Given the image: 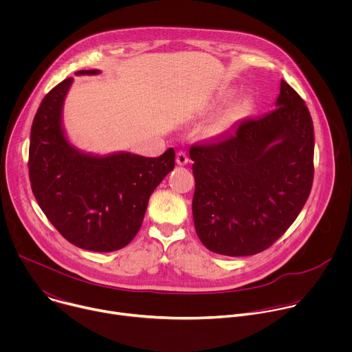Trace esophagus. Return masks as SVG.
Segmentation results:
<instances>
[{
    "label": "esophagus",
    "mask_w": 352,
    "mask_h": 352,
    "mask_svg": "<svg viewBox=\"0 0 352 352\" xmlns=\"http://www.w3.org/2000/svg\"><path fill=\"white\" fill-rule=\"evenodd\" d=\"M188 162H189L188 155L184 152V150H179V152L177 153V163L179 166H185V164H188Z\"/></svg>",
    "instance_id": "1"
}]
</instances>
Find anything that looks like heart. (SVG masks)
Segmentation results:
<instances>
[{
	"instance_id": "obj_1",
	"label": "heart",
	"mask_w": 352,
	"mask_h": 352,
	"mask_svg": "<svg viewBox=\"0 0 352 352\" xmlns=\"http://www.w3.org/2000/svg\"><path fill=\"white\" fill-rule=\"evenodd\" d=\"M238 117V110H232L231 113H228L224 118H221V121L217 124V126H226L227 124H230L231 121H234Z\"/></svg>"
}]
</instances>
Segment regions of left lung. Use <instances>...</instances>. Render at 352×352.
I'll return each instance as SVG.
<instances>
[{
	"label": "left lung",
	"instance_id": "obj_1",
	"mask_svg": "<svg viewBox=\"0 0 352 352\" xmlns=\"http://www.w3.org/2000/svg\"><path fill=\"white\" fill-rule=\"evenodd\" d=\"M277 109L239 122L228 136L189 148L192 213L202 243L227 256L256 255L295 221L314 182V122L281 80Z\"/></svg>",
	"mask_w": 352,
	"mask_h": 352
}]
</instances>
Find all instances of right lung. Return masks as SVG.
<instances>
[{"mask_svg": "<svg viewBox=\"0 0 352 352\" xmlns=\"http://www.w3.org/2000/svg\"><path fill=\"white\" fill-rule=\"evenodd\" d=\"M97 69L78 71L94 75ZM72 78L64 79L41 100L29 144V178L45 217L72 245L113 252L138 234L148 197L175 167V152L160 157L117 153L83 155L61 128V111Z\"/></svg>", "mask_w": 352, "mask_h": 352, "instance_id": "obj_1", "label": "right lung"}]
</instances>
